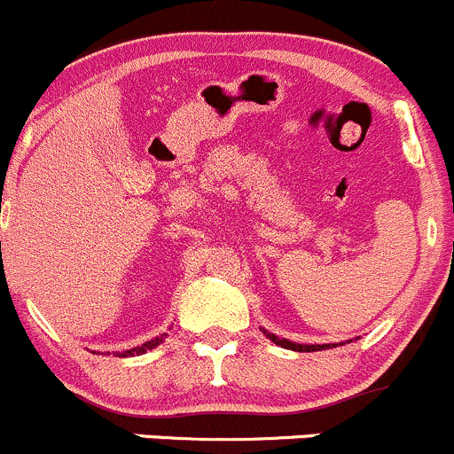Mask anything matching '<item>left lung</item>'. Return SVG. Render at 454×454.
<instances>
[{"mask_svg":"<svg viewBox=\"0 0 454 454\" xmlns=\"http://www.w3.org/2000/svg\"><path fill=\"white\" fill-rule=\"evenodd\" d=\"M264 334L269 336V339L273 340V343L282 345V348H286V349H293V352H319V349L336 348L334 343H332V345H301V343H291V340H286V339H279V336L270 334V332H266V330H264Z\"/></svg>","mask_w":454,"mask_h":454,"instance_id":"obj_1","label":"left lung"}]
</instances>
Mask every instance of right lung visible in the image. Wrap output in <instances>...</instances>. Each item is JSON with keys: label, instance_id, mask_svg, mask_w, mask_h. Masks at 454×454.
I'll return each mask as SVG.
<instances>
[{"label": "right lung", "instance_id": "1", "mask_svg": "<svg viewBox=\"0 0 454 454\" xmlns=\"http://www.w3.org/2000/svg\"><path fill=\"white\" fill-rule=\"evenodd\" d=\"M163 339H166V334H161V336H157V339H153V340H148V343H144L142 345V348H133V349H126V352H122V354H120V356H135V354H137V356H139V354H146L148 352V349H153V348H157V345L159 343H161V340Z\"/></svg>", "mask_w": 454, "mask_h": 454}]
</instances>
